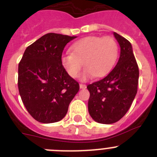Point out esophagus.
<instances>
[{
	"instance_id": "obj_1",
	"label": "esophagus",
	"mask_w": 157,
	"mask_h": 157,
	"mask_svg": "<svg viewBox=\"0 0 157 157\" xmlns=\"http://www.w3.org/2000/svg\"><path fill=\"white\" fill-rule=\"evenodd\" d=\"M79 87L80 89H86V84H82V83H80Z\"/></svg>"
}]
</instances>
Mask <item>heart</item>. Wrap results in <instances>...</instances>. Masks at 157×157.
I'll return each instance as SVG.
<instances>
[{"label": "heart", "instance_id": "b5f03b06", "mask_svg": "<svg viewBox=\"0 0 157 157\" xmlns=\"http://www.w3.org/2000/svg\"><path fill=\"white\" fill-rule=\"evenodd\" d=\"M119 48L111 37L90 36L75 42L71 47V54H64L61 62L66 71L72 78H77L82 68V79L93 75L103 77L112 70L116 61Z\"/></svg>", "mask_w": 157, "mask_h": 157}]
</instances>
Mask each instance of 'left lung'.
Instances as JSON below:
<instances>
[{"mask_svg":"<svg viewBox=\"0 0 157 157\" xmlns=\"http://www.w3.org/2000/svg\"><path fill=\"white\" fill-rule=\"evenodd\" d=\"M113 34L120 46L117 64L106 77L87 86L89 113L104 124L114 123L125 116L138 91L139 78L130 42L116 32Z\"/></svg>","mask_w":157,"mask_h":157,"instance_id":"8db88e82","label":"left lung"}]
</instances>
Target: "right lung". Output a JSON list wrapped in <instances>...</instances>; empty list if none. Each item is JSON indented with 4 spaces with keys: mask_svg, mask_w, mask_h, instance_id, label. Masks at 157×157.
<instances>
[{
    "mask_svg": "<svg viewBox=\"0 0 157 157\" xmlns=\"http://www.w3.org/2000/svg\"><path fill=\"white\" fill-rule=\"evenodd\" d=\"M75 36L48 33L29 45L19 63L18 87L23 105L42 123L61 120L79 84L62 65L65 45Z\"/></svg>",
    "mask_w": 157,
    "mask_h": 157,
    "instance_id": "1",
    "label": "right lung"
}]
</instances>
